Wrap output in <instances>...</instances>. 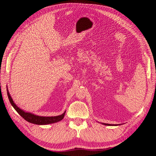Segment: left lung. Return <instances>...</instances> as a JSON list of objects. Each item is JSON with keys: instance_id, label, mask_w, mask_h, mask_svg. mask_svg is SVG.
Instances as JSON below:
<instances>
[{"instance_id": "8db88e82", "label": "left lung", "mask_w": 156, "mask_h": 156, "mask_svg": "<svg viewBox=\"0 0 156 156\" xmlns=\"http://www.w3.org/2000/svg\"><path fill=\"white\" fill-rule=\"evenodd\" d=\"M103 125H107V126H108V125H109H109H110V126H111V125H110V124H105V123L103 124Z\"/></svg>"}]
</instances>
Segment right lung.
I'll return each mask as SVG.
<instances>
[{
	"label": "right lung",
	"mask_w": 156,
	"mask_h": 156,
	"mask_svg": "<svg viewBox=\"0 0 156 156\" xmlns=\"http://www.w3.org/2000/svg\"><path fill=\"white\" fill-rule=\"evenodd\" d=\"M7 95L8 97H9V101L11 103V105L13 106L14 109L17 111L20 115H21L22 117L27 122L35 124V125H48V124H51L54 122H57L64 118L65 116V112L63 114L58 115V116H55V117H41V116H37V115H35L32 113H27L20 109L19 107L16 106V105L14 103L10 95L9 92V91L7 90Z\"/></svg>",
	"instance_id": "obj_1"
}]
</instances>
